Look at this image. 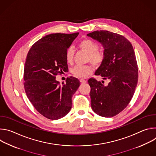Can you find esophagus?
<instances>
[{
  "label": "esophagus",
  "mask_w": 156,
  "mask_h": 156,
  "mask_svg": "<svg viewBox=\"0 0 156 156\" xmlns=\"http://www.w3.org/2000/svg\"><path fill=\"white\" fill-rule=\"evenodd\" d=\"M80 81L81 83H86V80H84V79H80Z\"/></svg>",
  "instance_id": "1"
}]
</instances>
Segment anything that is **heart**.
<instances>
[{
  "label": "heart",
  "mask_w": 156,
  "mask_h": 156,
  "mask_svg": "<svg viewBox=\"0 0 156 156\" xmlns=\"http://www.w3.org/2000/svg\"><path fill=\"white\" fill-rule=\"evenodd\" d=\"M79 48L88 54L87 61L96 66H100L105 59V54L98 51V44L91 39H84L79 44ZM65 57L66 62L72 63L74 57V49L69 47L66 51ZM93 69L90 65H76L72 69L71 73L78 78H86L92 73Z\"/></svg>",
  "instance_id": "1"
}]
</instances>
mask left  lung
I'll return each mask as SVG.
<instances>
[{"label": "left lung", "mask_w": 156, "mask_h": 156, "mask_svg": "<svg viewBox=\"0 0 156 156\" xmlns=\"http://www.w3.org/2000/svg\"><path fill=\"white\" fill-rule=\"evenodd\" d=\"M104 48L105 59L96 71L104 81L90 78L91 106L104 117H112L125 108L134 94L138 80V69L134 49L124 36L108 31H95L87 34Z\"/></svg>", "instance_id": "obj_1"}]
</instances>
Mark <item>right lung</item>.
<instances>
[{"mask_svg": "<svg viewBox=\"0 0 156 156\" xmlns=\"http://www.w3.org/2000/svg\"><path fill=\"white\" fill-rule=\"evenodd\" d=\"M79 33H54L35 42L30 49L24 69V87L28 98L42 115L57 120L72 108V96L80 86V81L68 77L60 84L58 73L68 69L65 52Z\"/></svg>", "mask_w": 156, "mask_h": 156, "instance_id": "add662e5", "label": "right lung"}]
</instances>
